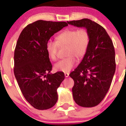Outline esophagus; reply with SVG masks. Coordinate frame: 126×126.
<instances>
[{"instance_id":"1","label":"esophagus","mask_w":126,"mask_h":126,"mask_svg":"<svg viewBox=\"0 0 126 126\" xmlns=\"http://www.w3.org/2000/svg\"><path fill=\"white\" fill-rule=\"evenodd\" d=\"M64 76H65V77H66V78L69 77V73H64Z\"/></svg>"}]
</instances>
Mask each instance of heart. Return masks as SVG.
Here are the masks:
<instances>
[{
  "instance_id": "b5f03b06",
  "label": "heart",
  "mask_w": 126,
  "mask_h": 126,
  "mask_svg": "<svg viewBox=\"0 0 126 126\" xmlns=\"http://www.w3.org/2000/svg\"><path fill=\"white\" fill-rule=\"evenodd\" d=\"M56 41L48 40L46 43V51L49 57L53 61L57 59L59 46L66 48V58L62 59L56 63V70L69 72L73 69L79 60L83 59L86 54L90 43V34L87 30L81 28L67 29L62 31L56 37Z\"/></svg>"
}]
</instances>
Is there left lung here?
Listing matches in <instances>:
<instances>
[{
	"mask_svg": "<svg viewBox=\"0 0 126 126\" xmlns=\"http://www.w3.org/2000/svg\"><path fill=\"white\" fill-rule=\"evenodd\" d=\"M67 23L85 28L90 34V43L86 54L69 76L74 80L72 93L75 102L83 107H95L104 98L115 73L113 43L105 29L89 19Z\"/></svg>",
	"mask_w": 126,
	"mask_h": 126,
	"instance_id": "left-lung-1",
	"label": "left lung"
}]
</instances>
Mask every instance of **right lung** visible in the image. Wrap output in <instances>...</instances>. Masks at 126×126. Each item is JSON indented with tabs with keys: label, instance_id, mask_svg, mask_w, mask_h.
Masks as SVG:
<instances>
[{
	"label": "right lung",
	"instance_id": "right-lung-1",
	"mask_svg": "<svg viewBox=\"0 0 126 126\" xmlns=\"http://www.w3.org/2000/svg\"><path fill=\"white\" fill-rule=\"evenodd\" d=\"M67 25L66 22L38 20L27 25L17 41L14 74L24 98L36 109H49L57 102V89L64 75L61 72L50 73L52 64L46 43Z\"/></svg>",
	"mask_w": 126,
	"mask_h": 126
}]
</instances>
